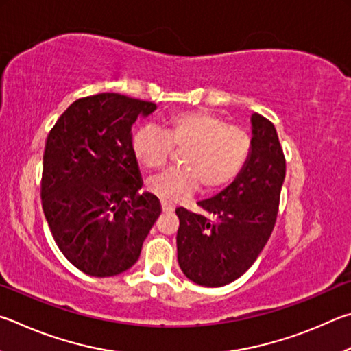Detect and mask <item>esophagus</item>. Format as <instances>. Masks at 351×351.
<instances>
[{"label": "esophagus", "instance_id": "1", "mask_svg": "<svg viewBox=\"0 0 351 351\" xmlns=\"http://www.w3.org/2000/svg\"><path fill=\"white\" fill-rule=\"evenodd\" d=\"M162 210H163V213H172L174 211V205H172L168 200H162Z\"/></svg>", "mask_w": 351, "mask_h": 351}]
</instances>
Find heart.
Segmentation results:
<instances>
[{"label": "heart", "instance_id": "obj_1", "mask_svg": "<svg viewBox=\"0 0 351 351\" xmlns=\"http://www.w3.org/2000/svg\"><path fill=\"white\" fill-rule=\"evenodd\" d=\"M172 147H182V166L151 177L146 186L157 197L177 202L200 183L205 191H216L234 180L248 160L251 137L208 110H177L165 117L160 131L143 126L131 138L135 160L149 171L166 165Z\"/></svg>", "mask_w": 351, "mask_h": 351}]
</instances>
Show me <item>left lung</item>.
Returning <instances> with one entry per match:
<instances>
[{
  "label": "left lung",
  "instance_id": "obj_1",
  "mask_svg": "<svg viewBox=\"0 0 351 351\" xmlns=\"http://www.w3.org/2000/svg\"><path fill=\"white\" fill-rule=\"evenodd\" d=\"M247 163L223 191L199 202L200 213L177 208V259L183 274L204 287H223L247 271L271 236L285 157L271 121L251 115Z\"/></svg>",
  "mask_w": 351,
  "mask_h": 351
}]
</instances>
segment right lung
<instances>
[{
  "mask_svg": "<svg viewBox=\"0 0 351 351\" xmlns=\"http://www.w3.org/2000/svg\"><path fill=\"white\" fill-rule=\"evenodd\" d=\"M156 108L112 92L78 98L47 135L43 211L63 256L94 278L131 268L162 213L156 195L138 193L131 151L132 125Z\"/></svg>",
  "mask_w": 351,
  "mask_h": 351,
  "instance_id": "1",
  "label": "right lung"
}]
</instances>
